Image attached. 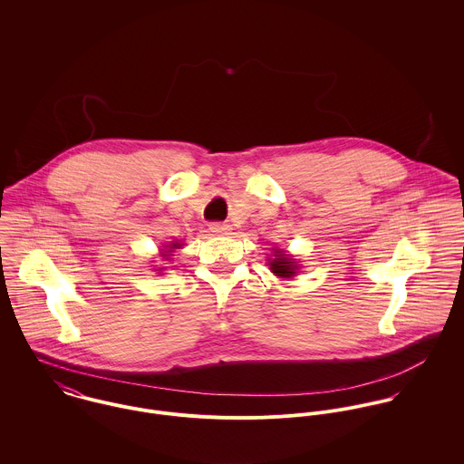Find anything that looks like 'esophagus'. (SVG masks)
<instances>
[{
	"label": "esophagus",
	"instance_id": "obj_1",
	"mask_svg": "<svg viewBox=\"0 0 464 464\" xmlns=\"http://www.w3.org/2000/svg\"><path fill=\"white\" fill-rule=\"evenodd\" d=\"M208 228H210V232H214L218 236H227L232 230L230 225H227V223H212Z\"/></svg>",
	"mask_w": 464,
	"mask_h": 464
}]
</instances>
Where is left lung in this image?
Listing matches in <instances>:
<instances>
[{"mask_svg":"<svg viewBox=\"0 0 464 464\" xmlns=\"http://www.w3.org/2000/svg\"><path fill=\"white\" fill-rule=\"evenodd\" d=\"M271 271L273 273H276L278 276H293L296 271V265L293 263V259L291 257H287V256H284V254H278L276 252V256H275V259L271 261Z\"/></svg>","mask_w":464,"mask_h":464,"instance_id":"1","label":"left lung"}]
</instances>
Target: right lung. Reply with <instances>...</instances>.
<instances>
[{
  "instance_id": "obj_1",
  "label": "right lung",
  "mask_w": 464,
  "mask_h": 464,
  "mask_svg": "<svg viewBox=\"0 0 464 464\" xmlns=\"http://www.w3.org/2000/svg\"><path fill=\"white\" fill-rule=\"evenodd\" d=\"M175 248H180V245H179V243H173V245H171V246H169V252H173V250H175ZM162 257H164V259H166V261H168V259H169V254H168V252H166V254H164V256H162Z\"/></svg>"
}]
</instances>
